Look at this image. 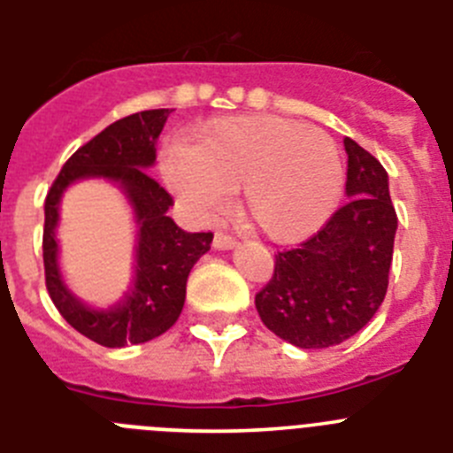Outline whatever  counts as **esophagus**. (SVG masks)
<instances>
[{"instance_id":"34e87169","label":"esophagus","mask_w":453,"mask_h":453,"mask_svg":"<svg viewBox=\"0 0 453 453\" xmlns=\"http://www.w3.org/2000/svg\"><path fill=\"white\" fill-rule=\"evenodd\" d=\"M235 245V238L229 234H224V231H218L213 235V247L215 250H231Z\"/></svg>"}]
</instances>
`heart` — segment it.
<instances>
[{
  "instance_id": "obj_1",
  "label": "heart",
  "mask_w": 453,
  "mask_h": 453,
  "mask_svg": "<svg viewBox=\"0 0 453 453\" xmlns=\"http://www.w3.org/2000/svg\"><path fill=\"white\" fill-rule=\"evenodd\" d=\"M165 172L183 206L199 218L213 215L240 186L247 219L281 242L315 234L345 186L334 138L276 115L203 124L167 158Z\"/></svg>"
}]
</instances>
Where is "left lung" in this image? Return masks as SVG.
Listing matches in <instances>:
<instances>
[{
	"label": "left lung",
	"instance_id": "left-lung-1",
	"mask_svg": "<svg viewBox=\"0 0 453 453\" xmlns=\"http://www.w3.org/2000/svg\"><path fill=\"white\" fill-rule=\"evenodd\" d=\"M347 203L318 234L274 254V274L256 292V311L272 334L302 349L345 342L365 326L388 290L397 213L388 174L351 138Z\"/></svg>",
	"mask_w": 453,
	"mask_h": 453
}]
</instances>
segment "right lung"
Here are the masks:
<instances>
[{"instance_id": "add662e5", "label": "right lung", "mask_w": 453, "mask_h": 453, "mask_svg": "<svg viewBox=\"0 0 453 453\" xmlns=\"http://www.w3.org/2000/svg\"><path fill=\"white\" fill-rule=\"evenodd\" d=\"M170 113V108L140 111L106 127L67 158L47 192L42 229L47 292L65 322L97 345H140L165 334L181 315L192 265L213 242L211 231L186 234L167 218V208L174 199L147 174V167L156 161V138ZM81 176H106L122 182L141 224L134 283L127 297L111 309H90L72 298L62 286L55 263L58 202L62 190Z\"/></svg>"}]
</instances>
